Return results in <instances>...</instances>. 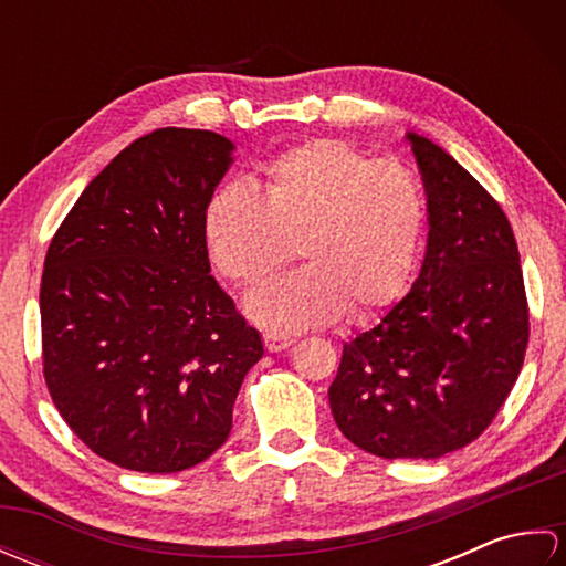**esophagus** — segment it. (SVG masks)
<instances>
[{"label":"esophagus","mask_w":566,"mask_h":566,"mask_svg":"<svg viewBox=\"0 0 566 566\" xmlns=\"http://www.w3.org/2000/svg\"><path fill=\"white\" fill-rule=\"evenodd\" d=\"M294 340L286 338V335H280V333H264V347H268L270 353H282L290 347Z\"/></svg>","instance_id":"34e87169"}]
</instances>
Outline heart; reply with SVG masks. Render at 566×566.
Instances as JSON below:
<instances>
[{"instance_id":"heart-1","label":"heart","mask_w":566,"mask_h":566,"mask_svg":"<svg viewBox=\"0 0 566 566\" xmlns=\"http://www.w3.org/2000/svg\"><path fill=\"white\" fill-rule=\"evenodd\" d=\"M426 191L396 160H371L338 138H314L268 165L262 191L233 179L203 216L209 258L228 282L255 286L292 255L306 268L260 286L245 302L272 331L367 318L399 298L418 260Z\"/></svg>"}]
</instances>
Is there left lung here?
Returning a JSON list of instances; mask_svg holds the SVG:
<instances>
[{"label":"left lung","instance_id":"left-lung-1","mask_svg":"<svg viewBox=\"0 0 566 566\" xmlns=\"http://www.w3.org/2000/svg\"><path fill=\"white\" fill-rule=\"evenodd\" d=\"M406 140L428 195L426 258L411 292L343 345L328 401L359 450L436 460L489 428L521 375L531 333L506 213L436 143Z\"/></svg>","mask_w":566,"mask_h":566}]
</instances>
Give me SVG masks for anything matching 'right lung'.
<instances>
[{
  "mask_svg": "<svg viewBox=\"0 0 566 566\" xmlns=\"http://www.w3.org/2000/svg\"><path fill=\"white\" fill-rule=\"evenodd\" d=\"M233 150L213 130H153L92 179L48 248V391L92 452L134 472H182L219 450L264 355L203 240Z\"/></svg>",
  "mask_w": 566,
  "mask_h": 566,
  "instance_id": "right-lung-1",
  "label": "right lung"
}]
</instances>
